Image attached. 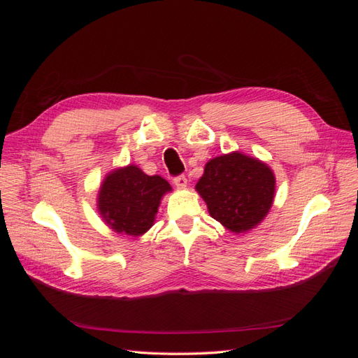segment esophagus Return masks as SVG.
<instances>
[{
  "instance_id": "1",
  "label": "esophagus",
  "mask_w": 358,
  "mask_h": 358,
  "mask_svg": "<svg viewBox=\"0 0 358 358\" xmlns=\"http://www.w3.org/2000/svg\"><path fill=\"white\" fill-rule=\"evenodd\" d=\"M187 182H188V179H187L185 175H179V176H176L175 179H173V183H175V185H176L178 188L187 187Z\"/></svg>"
}]
</instances>
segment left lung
<instances>
[{
	"mask_svg": "<svg viewBox=\"0 0 358 358\" xmlns=\"http://www.w3.org/2000/svg\"><path fill=\"white\" fill-rule=\"evenodd\" d=\"M196 189L213 220L243 233L267 215L275 196L273 171L264 162L241 152L210 159Z\"/></svg>",
	"mask_w": 358,
	"mask_h": 358,
	"instance_id": "left-lung-1",
	"label": "left lung"
}]
</instances>
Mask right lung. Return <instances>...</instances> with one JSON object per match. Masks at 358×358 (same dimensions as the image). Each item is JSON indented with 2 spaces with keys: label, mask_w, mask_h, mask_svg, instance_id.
Instances as JSON below:
<instances>
[{
  "label": "right lung",
  "mask_w": 358,
  "mask_h": 358,
  "mask_svg": "<svg viewBox=\"0 0 358 358\" xmlns=\"http://www.w3.org/2000/svg\"><path fill=\"white\" fill-rule=\"evenodd\" d=\"M171 191L161 176H148L136 166L110 173L103 182L99 210L112 229L125 236H140L154 224L161 197Z\"/></svg>",
  "instance_id": "add662e5"
}]
</instances>
